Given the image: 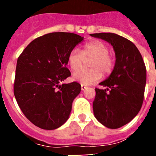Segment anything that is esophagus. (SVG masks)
<instances>
[{
  "mask_svg": "<svg viewBox=\"0 0 156 156\" xmlns=\"http://www.w3.org/2000/svg\"><path fill=\"white\" fill-rule=\"evenodd\" d=\"M87 87H86V86H84V85H83V84H81V90L82 91H83V90H85L86 89H87Z\"/></svg>",
  "mask_w": 156,
  "mask_h": 156,
  "instance_id": "1",
  "label": "esophagus"
}]
</instances>
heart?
<instances>
[{"instance_id":"b5f03b06","label":"heart","mask_w":156,"mask_h":156,"mask_svg":"<svg viewBox=\"0 0 156 156\" xmlns=\"http://www.w3.org/2000/svg\"><path fill=\"white\" fill-rule=\"evenodd\" d=\"M109 48L101 41H93L85 44L81 52L74 49L69 53L67 61L73 70H78L85 60L92 58L89 62V69H80L73 74V78L83 85H89L98 81L103 75H108L114 68V61L109 55Z\"/></svg>"}]
</instances>
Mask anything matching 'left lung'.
<instances>
[{
    "label": "left lung",
    "mask_w": 156,
    "mask_h": 156,
    "mask_svg": "<svg viewBox=\"0 0 156 156\" xmlns=\"http://www.w3.org/2000/svg\"><path fill=\"white\" fill-rule=\"evenodd\" d=\"M112 44L115 52V65L111 75L95 89L94 115L98 122L111 129L128 124L141 108L146 85V67L140 52L133 42L113 33L91 34ZM110 90L109 93L106 90Z\"/></svg>",
    "instance_id": "obj_1"
}]
</instances>
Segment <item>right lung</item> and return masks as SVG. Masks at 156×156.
I'll return each mask as SVG.
<instances>
[{"mask_svg":"<svg viewBox=\"0 0 156 156\" xmlns=\"http://www.w3.org/2000/svg\"><path fill=\"white\" fill-rule=\"evenodd\" d=\"M83 40L73 33L47 34L32 41L19 56L14 94L24 115L36 126L54 130L69 119L81 87L77 82L59 83L71 76L66 67L68 55Z\"/></svg>","mask_w":156,"mask_h":156,"instance_id":"right-lung-1","label":"right lung"}]
</instances>
